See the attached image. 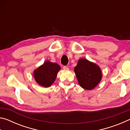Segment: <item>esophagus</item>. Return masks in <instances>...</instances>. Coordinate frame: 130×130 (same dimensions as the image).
I'll list each match as a JSON object with an SVG mask.
<instances>
[{
  "mask_svg": "<svg viewBox=\"0 0 130 130\" xmlns=\"http://www.w3.org/2000/svg\"><path fill=\"white\" fill-rule=\"evenodd\" d=\"M63 69H64V70H68V67H67V66H63Z\"/></svg>",
  "mask_w": 130,
  "mask_h": 130,
  "instance_id": "1",
  "label": "esophagus"
}]
</instances>
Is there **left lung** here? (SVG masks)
Listing matches in <instances>:
<instances>
[{"label": "left lung", "instance_id": "obj_1", "mask_svg": "<svg viewBox=\"0 0 130 130\" xmlns=\"http://www.w3.org/2000/svg\"><path fill=\"white\" fill-rule=\"evenodd\" d=\"M74 73L80 87L87 90L95 88L102 78L100 67L87 59L80 58L74 68Z\"/></svg>", "mask_w": 130, "mask_h": 130}]
</instances>
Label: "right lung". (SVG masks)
<instances>
[{
	"label": "right lung",
	"mask_w": 130,
	"mask_h": 130,
	"mask_svg": "<svg viewBox=\"0 0 130 130\" xmlns=\"http://www.w3.org/2000/svg\"><path fill=\"white\" fill-rule=\"evenodd\" d=\"M60 69L61 67L57 63L46 61L34 71L35 80L41 86L49 87L54 82Z\"/></svg>",
	"instance_id": "right-lung-1"
}]
</instances>
